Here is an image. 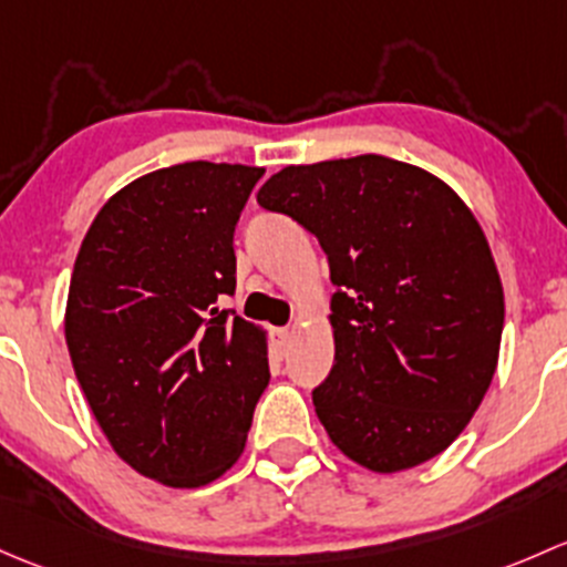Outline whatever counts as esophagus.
<instances>
[{
  "label": "esophagus",
  "instance_id": "1",
  "mask_svg": "<svg viewBox=\"0 0 567 567\" xmlns=\"http://www.w3.org/2000/svg\"><path fill=\"white\" fill-rule=\"evenodd\" d=\"M289 347H291V330L289 327H276V330H272V349H276L278 358H286Z\"/></svg>",
  "mask_w": 567,
  "mask_h": 567
}]
</instances>
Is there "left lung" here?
I'll list each match as a JSON object with an SVG mask.
<instances>
[{"label":"left lung","instance_id":"left-lung-1","mask_svg":"<svg viewBox=\"0 0 567 567\" xmlns=\"http://www.w3.org/2000/svg\"><path fill=\"white\" fill-rule=\"evenodd\" d=\"M256 202L319 237L336 360L313 390L332 445L379 475L456 442L499 360L505 295L464 198L384 155L286 166Z\"/></svg>","mask_w":567,"mask_h":567}]
</instances>
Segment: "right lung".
Instances as JSON below:
<instances>
[{
  "instance_id": "right-lung-1",
  "label": "right lung",
  "mask_w": 567,
  "mask_h": 567,
  "mask_svg": "<svg viewBox=\"0 0 567 567\" xmlns=\"http://www.w3.org/2000/svg\"><path fill=\"white\" fill-rule=\"evenodd\" d=\"M265 168L190 161L116 190L92 220L65 306L73 371L109 445L172 488L243 456L270 382L267 330L218 308L235 226Z\"/></svg>"
}]
</instances>
